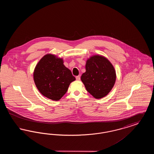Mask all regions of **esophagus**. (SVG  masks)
Segmentation results:
<instances>
[{"instance_id":"1","label":"esophagus","mask_w":154,"mask_h":154,"mask_svg":"<svg viewBox=\"0 0 154 154\" xmlns=\"http://www.w3.org/2000/svg\"><path fill=\"white\" fill-rule=\"evenodd\" d=\"M75 79H76V80L77 81H80V75H78V76H76V77H75Z\"/></svg>"}]
</instances>
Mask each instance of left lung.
<instances>
[{"mask_svg": "<svg viewBox=\"0 0 154 154\" xmlns=\"http://www.w3.org/2000/svg\"><path fill=\"white\" fill-rule=\"evenodd\" d=\"M85 70L81 80L88 92L96 99L107 95L116 80V70L110 60L102 55H93L87 60Z\"/></svg>", "mask_w": 154, "mask_h": 154, "instance_id": "1", "label": "left lung"}]
</instances>
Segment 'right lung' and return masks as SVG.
<instances>
[{
  "label": "right lung",
  "mask_w": 154,
  "mask_h": 154,
  "mask_svg": "<svg viewBox=\"0 0 154 154\" xmlns=\"http://www.w3.org/2000/svg\"><path fill=\"white\" fill-rule=\"evenodd\" d=\"M33 80L38 91L51 100L58 101L75 80L71 71L63 64V59L47 54L37 63L33 72Z\"/></svg>",
  "instance_id": "1"
}]
</instances>
